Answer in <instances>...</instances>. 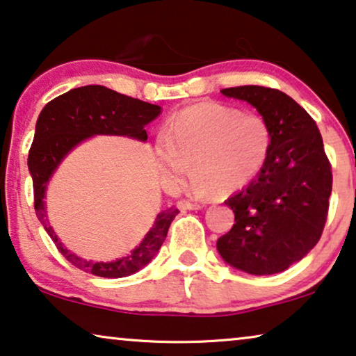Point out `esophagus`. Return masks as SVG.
<instances>
[{
	"label": "esophagus",
	"instance_id": "obj_1",
	"mask_svg": "<svg viewBox=\"0 0 356 356\" xmlns=\"http://www.w3.org/2000/svg\"><path fill=\"white\" fill-rule=\"evenodd\" d=\"M179 209L182 211H195V209H201L203 204L201 203H192V201H179Z\"/></svg>",
	"mask_w": 356,
	"mask_h": 356
}]
</instances>
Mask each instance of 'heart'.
Here are the masks:
<instances>
[{
    "instance_id": "1",
    "label": "heart",
    "mask_w": 356,
    "mask_h": 356,
    "mask_svg": "<svg viewBox=\"0 0 356 356\" xmlns=\"http://www.w3.org/2000/svg\"><path fill=\"white\" fill-rule=\"evenodd\" d=\"M272 144V127L261 115L206 102L169 121L155 142V161L168 187L184 184L192 161L196 195L233 193L261 174Z\"/></svg>"
}]
</instances>
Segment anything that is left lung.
<instances>
[{"label":"left lung","instance_id":"obj_1","mask_svg":"<svg viewBox=\"0 0 356 356\" xmlns=\"http://www.w3.org/2000/svg\"><path fill=\"white\" fill-rule=\"evenodd\" d=\"M220 92L251 104L272 127L273 144L261 174L225 201L236 224L217 240V251L241 272L280 273L304 259L325 229L332 172L321 134L314 118L278 89Z\"/></svg>","mask_w":356,"mask_h":356}]
</instances>
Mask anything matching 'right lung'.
Listing matches in <instances>:
<instances>
[{
    "mask_svg": "<svg viewBox=\"0 0 356 356\" xmlns=\"http://www.w3.org/2000/svg\"><path fill=\"white\" fill-rule=\"evenodd\" d=\"M160 113V105L132 99L99 84L72 89L52 99L41 110L36 121L33 144L29 152V171L33 180L36 217L62 256L83 272L102 278H123L139 272L160 251L169 225L179 214V209L171 206L161 211L140 245L132 249L126 257L113 262L86 261L68 251L49 225L44 204L49 179L63 158L92 136H126L145 142V126Z\"/></svg>",
    "mask_w": 356,
    "mask_h": 356,
    "instance_id": "add662e5",
    "label": "right lung"
}]
</instances>
